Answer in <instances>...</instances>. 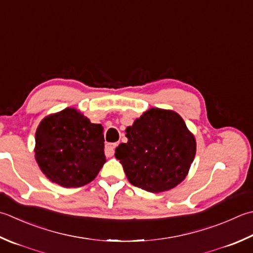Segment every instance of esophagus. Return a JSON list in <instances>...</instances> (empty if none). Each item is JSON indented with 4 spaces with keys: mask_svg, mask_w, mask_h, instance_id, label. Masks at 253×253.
Here are the masks:
<instances>
[{
    "mask_svg": "<svg viewBox=\"0 0 253 253\" xmlns=\"http://www.w3.org/2000/svg\"><path fill=\"white\" fill-rule=\"evenodd\" d=\"M117 147V143H106L105 146V153L107 157H112L115 153V148Z\"/></svg>",
    "mask_w": 253,
    "mask_h": 253,
    "instance_id": "1",
    "label": "esophagus"
}]
</instances>
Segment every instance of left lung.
<instances>
[{
    "mask_svg": "<svg viewBox=\"0 0 253 253\" xmlns=\"http://www.w3.org/2000/svg\"><path fill=\"white\" fill-rule=\"evenodd\" d=\"M128 141L115 157L132 185L150 193L169 191L185 179L196 140L174 111L150 108L126 128Z\"/></svg>",
    "mask_w": 253,
    "mask_h": 253,
    "instance_id": "1",
    "label": "left lung"
}]
</instances>
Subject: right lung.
Wrapping results in <instances>:
<instances>
[{
  "instance_id": "1",
  "label": "right lung",
  "mask_w": 253,
  "mask_h": 253,
  "mask_svg": "<svg viewBox=\"0 0 253 253\" xmlns=\"http://www.w3.org/2000/svg\"><path fill=\"white\" fill-rule=\"evenodd\" d=\"M35 142V159L42 172L63 187L87 184L106 162L102 125L73 107L44 117Z\"/></svg>"
}]
</instances>
